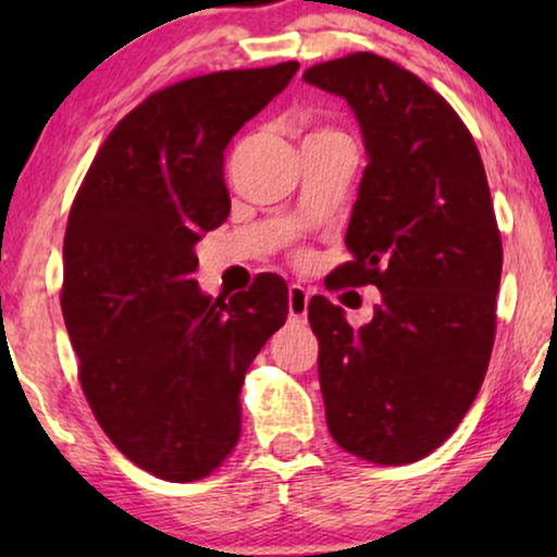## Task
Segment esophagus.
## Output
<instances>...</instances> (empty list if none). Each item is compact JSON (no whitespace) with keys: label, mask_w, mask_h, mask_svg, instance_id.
<instances>
[{"label":"esophagus","mask_w":557,"mask_h":557,"mask_svg":"<svg viewBox=\"0 0 557 557\" xmlns=\"http://www.w3.org/2000/svg\"><path fill=\"white\" fill-rule=\"evenodd\" d=\"M307 309H309V292L299 284L288 286V322L292 324H307Z\"/></svg>","instance_id":"34e87169"}]
</instances>
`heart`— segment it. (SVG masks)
<instances>
[{
    "label": "heart",
    "mask_w": 557,
    "mask_h": 557,
    "mask_svg": "<svg viewBox=\"0 0 557 557\" xmlns=\"http://www.w3.org/2000/svg\"><path fill=\"white\" fill-rule=\"evenodd\" d=\"M317 134H334V132H317Z\"/></svg>",
    "instance_id": "1"
}]
</instances>
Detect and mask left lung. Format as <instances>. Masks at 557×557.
<instances>
[{"label":"left lung","mask_w":557,"mask_h":557,"mask_svg":"<svg viewBox=\"0 0 557 557\" xmlns=\"http://www.w3.org/2000/svg\"><path fill=\"white\" fill-rule=\"evenodd\" d=\"M345 98L364 166L339 286L375 284V317L309 301L326 425L345 451L410 463L451 436L474 403L494 345L502 240L482 157L456 111L410 71L355 52L304 73Z\"/></svg>","instance_id":"1"}]
</instances>
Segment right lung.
<instances>
[{"mask_svg":"<svg viewBox=\"0 0 557 557\" xmlns=\"http://www.w3.org/2000/svg\"><path fill=\"white\" fill-rule=\"evenodd\" d=\"M299 63L223 71L149 96L98 149L67 218L63 317L90 410L166 482L208 476L240 436L243 377L286 322L276 273L202 294L195 246L231 215L225 149Z\"/></svg>","mask_w":557,"mask_h":557,"instance_id":"add662e5","label":"right lung"}]
</instances>
